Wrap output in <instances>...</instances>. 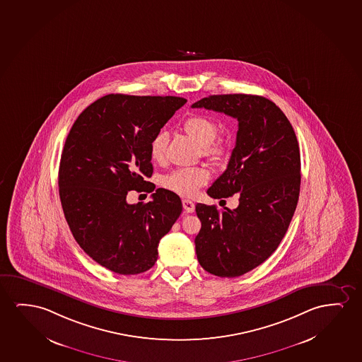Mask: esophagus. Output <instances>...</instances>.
<instances>
[{
  "instance_id": "obj_1",
  "label": "esophagus",
  "mask_w": 362,
  "mask_h": 362,
  "mask_svg": "<svg viewBox=\"0 0 362 362\" xmlns=\"http://www.w3.org/2000/svg\"><path fill=\"white\" fill-rule=\"evenodd\" d=\"M182 206H184L185 214H192L194 211V204L189 199H182Z\"/></svg>"
}]
</instances>
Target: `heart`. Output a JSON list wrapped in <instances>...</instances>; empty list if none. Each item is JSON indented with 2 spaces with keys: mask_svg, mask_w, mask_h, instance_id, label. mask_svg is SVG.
Wrapping results in <instances>:
<instances>
[{
  "mask_svg": "<svg viewBox=\"0 0 362 362\" xmlns=\"http://www.w3.org/2000/svg\"><path fill=\"white\" fill-rule=\"evenodd\" d=\"M184 129L191 138L202 146L204 156L219 161L227 153V145L222 140H214L218 133L217 124L207 115H192L186 119ZM166 133H158L150 145V155L153 161H161L165 156ZM209 173L204 168H185L175 170L163 178L166 189L180 196H194L202 185L209 181Z\"/></svg>",
  "mask_w": 362,
  "mask_h": 362,
  "instance_id": "1",
  "label": "heart"
}]
</instances>
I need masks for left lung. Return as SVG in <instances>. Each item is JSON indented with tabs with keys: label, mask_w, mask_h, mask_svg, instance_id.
<instances>
[{
	"label": "left lung",
	"mask_w": 362,
	"mask_h": 362,
	"mask_svg": "<svg viewBox=\"0 0 362 362\" xmlns=\"http://www.w3.org/2000/svg\"><path fill=\"white\" fill-rule=\"evenodd\" d=\"M238 120L228 166L207 189L212 199L237 194L235 209L196 204L202 227L194 238L206 272L240 276L274 253L291 224L300 192V151L294 129L274 103L259 95H209L192 104Z\"/></svg>",
	"instance_id": "1"
}]
</instances>
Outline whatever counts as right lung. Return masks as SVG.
<instances>
[{
  "mask_svg": "<svg viewBox=\"0 0 362 362\" xmlns=\"http://www.w3.org/2000/svg\"><path fill=\"white\" fill-rule=\"evenodd\" d=\"M187 102L178 97L109 94L78 117L59 163L62 209L86 253L114 273L140 274L158 260V242L182 212L177 194L158 189L148 204L127 194L153 192L150 145Z\"/></svg>",
  "mask_w": 362,
  "mask_h": 362,
  "instance_id": "obj_1",
  "label": "right lung"
}]
</instances>
